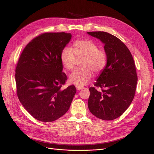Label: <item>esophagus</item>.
I'll use <instances>...</instances> for the list:
<instances>
[{
  "label": "esophagus",
  "instance_id": "1",
  "mask_svg": "<svg viewBox=\"0 0 154 154\" xmlns=\"http://www.w3.org/2000/svg\"><path fill=\"white\" fill-rule=\"evenodd\" d=\"M84 87H80V86H76V88L77 91H80L81 89H82Z\"/></svg>",
  "mask_w": 154,
  "mask_h": 154
}]
</instances>
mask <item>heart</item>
Listing matches in <instances>:
<instances>
[{
	"instance_id": "obj_1",
	"label": "heart",
	"mask_w": 154,
	"mask_h": 154,
	"mask_svg": "<svg viewBox=\"0 0 154 154\" xmlns=\"http://www.w3.org/2000/svg\"><path fill=\"white\" fill-rule=\"evenodd\" d=\"M74 49L70 47H65L60 54V60L63 67L67 70L73 69L77 56H82L84 59L80 66L69 76V82L77 86L86 85L92 77L91 69L99 73L106 67L107 55L103 50L99 49L98 45L92 40L88 39L77 40L74 42Z\"/></svg>"
}]
</instances>
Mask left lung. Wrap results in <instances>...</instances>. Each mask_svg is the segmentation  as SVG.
Wrapping results in <instances>:
<instances>
[{"instance_id": "obj_1", "label": "left lung", "mask_w": 154, "mask_h": 154, "mask_svg": "<svg viewBox=\"0 0 154 154\" xmlns=\"http://www.w3.org/2000/svg\"><path fill=\"white\" fill-rule=\"evenodd\" d=\"M104 44L107 63L94 85L90 87L88 107L99 119L111 120L119 117L132 102L137 82L132 55L127 46L117 37L106 32H87Z\"/></svg>"}]
</instances>
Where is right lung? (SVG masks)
<instances>
[{"label":"right lung","mask_w":154,"mask_h":154,"mask_svg":"<svg viewBox=\"0 0 154 154\" xmlns=\"http://www.w3.org/2000/svg\"><path fill=\"white\" fill-rule=\"evenodd\" d=\"M71 34L49 32L40 35L24 48L15 69L18 98L37 120L51 122L68 111L76 93L74 85L62 89L67 75L60 54Z\"/></svg>","instance_id":"right-lung-1"}]
</instances>
